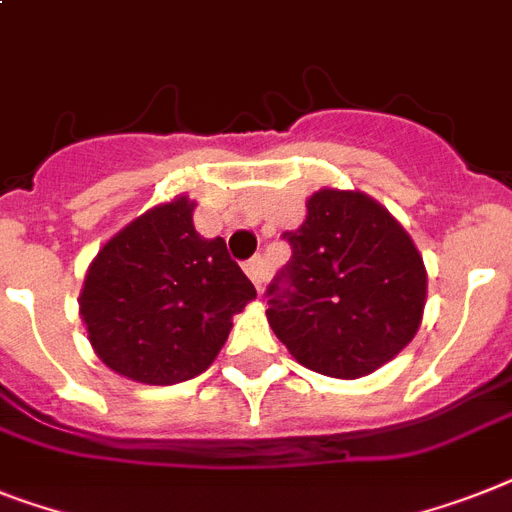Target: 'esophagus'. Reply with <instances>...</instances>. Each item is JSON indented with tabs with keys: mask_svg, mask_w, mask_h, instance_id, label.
<instances>
[{
	"mask_svg": "<svg viewBox=\"0 0 512 512\" xmlns=\"http://www.w3.org/2000/svg\"><path fill=\"white\" fill-rule=\"evenodd\" d=\"M244 273L249 276V281L255 284L257 292H263V278H265V263L263 257H252L247 265H244Z\"/></svg>",
	"mask_w": 512,
	"mask_h": 512,
	"instance_id": "obj_1",
	"label": "esophagus"
}]
</instances>
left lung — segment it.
I'll list each match as a JSON object with an SVG mask.
<instances>
[{
	"instance_id": "8db88e82",
	"label": "left lung",
	"mask_w": 512,
	"mask_h": 512,
	"mask_svg": "<svg viewBox=\"0 0 512 512\" xmlns=\"http://www.w3.org/2000/svg\"><path fill=\"white\" fill-rule=\"evenodd\" d=\"M292 263L268 286V323L299 365L331 378L378 371L413 342L429 276L410 234L357 189L307 197L286 231Z\"/></svg>"
}]
</instances>
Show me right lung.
I'll use <instances>...</instances> for the list:
<instances>
[{"label":"right lung","instance_id":"1","mask_svg":"<svg viewBox=\"0 0 512 512\" xmlns=\"http://www.w3.org/2000/svg\"><path fill=\"white\" fill-rule=\"evenodd\" d=\"M186 194L107 239L83 278L78 313L91 350L120 376L170 386L207 371L236 313L257 297L226 242L194 228Z\"/></svg>","mask_w":512,"mask_h":512}]
</instances>
